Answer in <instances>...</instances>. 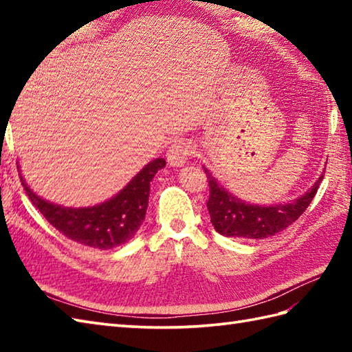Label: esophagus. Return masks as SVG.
<instances>
[{
  "instance_id": "34e87169",
  "label": "esophagus",
  "mask_w": 352,
  "mask_h": 352,
  "mask_svg": "<svg viewBox=\"0 0 352 352\" xmlns=\"http://www.w3.org/2000/svg\"><path fill=\"white\" fill-rule=\"evenodd\" d=\"M193 153H195V149H193L190 142H177L168 149V163L174 168H182L192 159Z\"/></svg>"
}]
</instances>
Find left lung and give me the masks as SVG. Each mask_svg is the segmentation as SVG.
Instances as JSON below:
<instances>
[{
	"instance_id": "obj_1",
	"label": "left lung",
	"mask_w": 352,
	"mask_h": 352,
	"mask_svg": "<svg viewBox=\"0 0 352 352\" xmlns=\"http://www.w3.org/2000/svg\"><path fill=\"white\" fill-rule=\"evenodd\" d=\"M203 168L210 186L207 208L212 226L219 234L234 239H266L286 230L310 206L325 174L324 170L304 195L289 203L258 206L234 197L210 170Z\"/></svg>"
}]
</instances>
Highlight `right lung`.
I'll list each match as a JSON object with an SVG mask.
<instances>
[{"label": "right lung", "mask_w": 352, "mask_h": 352, "mask_svg": "<svg viewBox=\"0 0 352 352\" xmlns=\"http://www.w3.org/2000/svg\"><path fill=\"white\" fill-rule=\"evenodd\" d=\"M166 166L164 159L146 163L116 195L100 204L65 207L37 195L21 174V182L32 203L56 230L71 241L98 250L121 246L136 236L148 208L149 188L157 172Z\"/></svg>", "instance_id": "obj_1"}]
</instances>
